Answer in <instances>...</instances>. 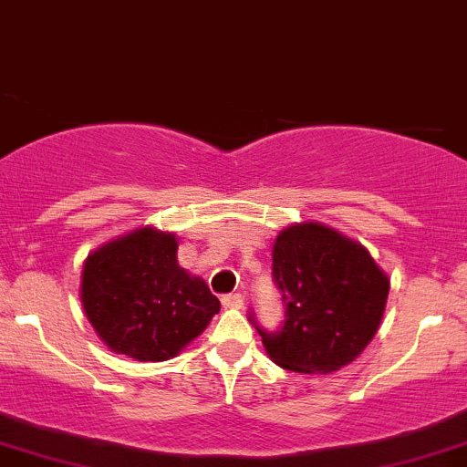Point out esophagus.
Masks as SVG:
<instances>
[{
  "instance_id": "obj_1",
  "label": "esophagus",
  "mask_w": 467,
  "mask_h": 467,
  "mask_svg": "<svg viewBox=\"0 0 467 467\" xmlns=\"http://www.w3.org/2000/svg\"><path fill=\"white\" fill-rule=\"evenodd\" d=\"M223 305L229 309H243L244 307V296L243 294H227L223 296Z\"/></svg>"
}]
</instances>
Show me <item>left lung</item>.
<instances>
[{"label": "left lung", "mask_w": 467, "mask_h": 467, "mask_svg": "<svg viewBox=\"0 0 467 467\" xmlns=\"http://www.w3.org/2000/svg\"><path fill=\"white\" fill-rule=\"evenodd\" d=\"M272 260L287 318L275 334L254 323L269 358L300 374L352 363L379 332L389 294L372 254L327 224L296 223L275 235Z\"/></svg>", "instance_id": "1"}]
</instances>
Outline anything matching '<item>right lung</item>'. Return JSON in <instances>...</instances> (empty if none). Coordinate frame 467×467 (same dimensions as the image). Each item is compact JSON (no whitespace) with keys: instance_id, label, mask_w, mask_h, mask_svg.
Instances as JSON below:
<instances>
[{"instance_id":"add662e5","label":"right lung","mask_w":467,"mask_h":467,"mask_svg":"<svg viewBox=\"0 0 467 467\" xmlns=\"http://www.w3.org/2000/svg\"><path fill=\"white\" fill-rule=\"evenodd\" d=\"M79 300L95 334L115 354L169 360L220 312L207 283L178 265L171 232L140 227L84 260Z\"/></svg>"}]
</instances>
